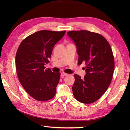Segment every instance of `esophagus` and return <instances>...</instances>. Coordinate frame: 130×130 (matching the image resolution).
<instances>
[{"mask_svg": "<svg viewBox=\"0 0 130 130\" xmlns=\"http://www.w3.org/2000/svg\"><path fill=\"white\" fill-rule=\"evenodd\" d=\"M62 74L63 75H64V76H68L69 75V74H67V73H63Z\"/></svg>", "mask_w": 130, "mask_h": 130, "instance_id": "esophagus-1", "label": "esophagus"}]
</instances>
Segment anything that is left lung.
Here are the masks:
<instances>
[{
    "label": "left lung",
    "mask_w": 130,
    "mask_h": 130,
    "mask_svg": "<svg viewBox=\"0 0 130 130\" xmlns=\"http://www.w3.org/2000/svg\"><path fill=\"white\" fill-rule=\"evenodd\" d=\"M67 35L76 46L78 64L85 62L86 65L83 79L74 75V96L81 103L92 104L102 96L111 84L115 70L112 50L100 34L80 30L69 31Z\"/></svg>",
    "instance_id": "8db88e82"
}]
</instances>
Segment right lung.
I'll list each match as a JSON object with an SVG mask.
<instances>
[{
	"label": "right lung",
	"mask_w": 130,
	"mask_h": 130,
	"mask_svg": "<svg viewBox=\"0 0 130 130\" xmlns=\"http://www.w3.org/2000/svg\"><path fill=\"white\" fill-rule=\"evenodd\" d=\"M66 31L42 30L26 37L19 45L15 55V68L22 86L34 99H52L60 78V73L45 69L56 43Z\"/></svg>",
	"instance_id": "add662e5"
}]
</instances>
